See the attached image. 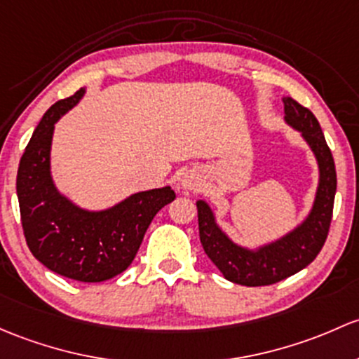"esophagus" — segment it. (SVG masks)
Returning a JSON list of instances; mask_svg holds the SVG:
<instances>
[{
	"mask_svg": "<svg viewBox=\"0 0 359 359\" xmlns=\"http://www.w3.org/2000/svg\"><path fill=\"white\" fill-rule=\"evenodd\" d=\"M180 187L184 191H198L201 187V179H199L198 173L189 172L180 179Z\"/></svg>",
	"mask_w": 359,
	"mask_h": 359,
	"instance_id": "34e87169",
	"label": "esophagus"
}]
</instances>
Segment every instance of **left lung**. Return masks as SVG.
Instances as JSON below:
<instances>
[{
	"label": "left lung",
	"mask_w": 359,
	"mask_h": 359,
	"mask_svg": "<svg viewBox=\"0 0 359 359\" xmlns=\"http://www.w3.org/2000/svg\"><path fill=\"white\" fill-rule=\"evenodd\" d=\"M282 101L285 123L301 132L318 163V187L308 217L277 241L249 249L233 243L220 229L205 199L196 201L199 239L205 252L227 280L248 287L275 284L306 269L325 244L334 210L337 175L322 127L315 115L296 100L285 96Z\"/></svg>",
	"instance_id": "8db88e82"
}]
</instances>
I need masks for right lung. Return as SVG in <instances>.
<instances>
[{
  "label": "right lung",
  "instance_id": "obj_1",
  "mask_svg": "<svg viewBox=\"0 0 359 359\" xmlns=\"http://www.w3.org/2000/svg\"><path fill=\"white\" fill-rule=\"evenodd\" d=\"M86 89L44 113L20 158L17 196L27 246L46 269L79 282L116 277L137 255L151 220L175 199L172 187L141 191L107 210H86L56 189L51 177L55 123Z\"/></svg>",
  "mask_w": 359,
  "mask_h": 359
}]
</instances>
